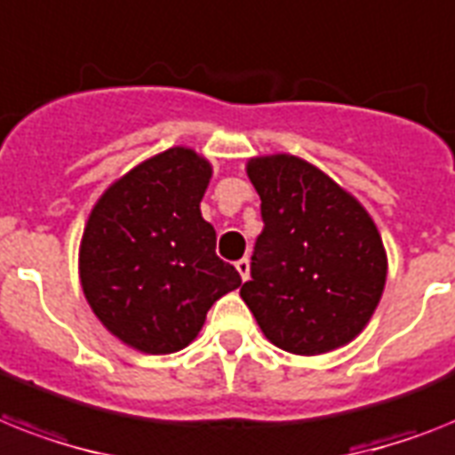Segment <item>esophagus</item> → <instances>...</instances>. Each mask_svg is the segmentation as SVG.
<instances>
[{
	"label": "esophagus",
	"mask_w": 455,
	"mask_h": 455,
	"mask_svg": "<svg viewBox=\"0 0 455 455\" xmlns=\"http://www.w3.org/2000/svg\"><path fill=\"white\" fill-rule=\"evenodd\" d=\"M235 271L240 273V278H243V283H245V280L250 278V259L235 261Z\"/></svg>",
	"instance_id": "obj_1"
}]
</instances>
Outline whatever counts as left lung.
<instances>
[{
	"label": "left lung",
	"mask_w": 455,
	"mask_h": 455,
	"mask_svg": "<svg viewBox=\"0 0 455 455\" xmlns=\"http://www.w3.org/2000/svg\"><path fill=\"white\" fill-rule=\"evenodd\" d=\"M264 231L240 297L273 346L323 355L350 343L383 297L387 254L367 208L291 154L252 156Z\"/></svg>",
	"instance_id": "1"
}]
</instances>
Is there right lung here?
Here are the masks:
<instances>
[{"label": "right lung", "mask_w": 455, "mask_h": 455, "mask_svg": "<svg viewBox=\"0 0 455 455\" xmlns=\"http://www.w3.org/2000/svg\"><path fill=\"white\" fill-rule=\"evenodd\" d=\"M210 177L203 154L170 147L114 180L88 215L81 290L102 327L128 348L147 355L187 348L210 306L240 287L201 215Z\"/></svg>", "instance_id": "1"}]
</instances>
